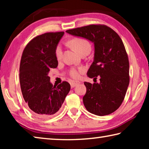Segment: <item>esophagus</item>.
Listing matches in <instances>:
<instances>
[{"instance_id":"1","label":"esophagus","mask_w":149,"mask_h":149,"mask_svg":"<svg viewBox=\"0 0 149 149\" xmlns=\"http://www.w3.org/2000/svg\"><path fill=\"white\" fill-rule=\"evenodd\" d=\"M80 84V82L79 81H70V85H71V87H74L75 86H77V85H79Z\"/></svg>"}]
</instances>
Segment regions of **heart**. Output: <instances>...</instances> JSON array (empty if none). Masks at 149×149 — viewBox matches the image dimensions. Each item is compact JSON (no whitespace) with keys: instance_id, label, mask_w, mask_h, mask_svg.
I'll return each instance as SVG.
<instances>
[{"instance_id":"obj_1","label":"heart","mask_w":149,"mask_h":149,"mask_svg":"<svg viewBox=\"0 0 149 149\" xmlns=\"http://www.w3.org/2000/svg\"><path fill=\"white\" fill-rule=\"evenodd\" d=\"M71 45L73 48L76 50V51L81 54L84 52H89L91 50V45L89 41L87 39L84 38H75L72 40ZM56 56L57 59L60 60L62 56V48L60 45H58L56 49ZM84 69L79 68V69H74L73 68L70 71V76L73 78H77L79 76L81 73L84 72Z\"/></svg>"}]
</instances>
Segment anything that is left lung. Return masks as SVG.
Masks as SVG:
<instances>
[{
    "label": "left lung",
    "mask_w": 149,
    "mask_h": 149,
    "mask_svg": "<svg viewBox=\"0 0 149 149\" xmlns=\"http://www.w3.org/2000/svg\"><path fill=\"white\" fill-rule=\"evenodd\" d=\"M66 32L94 45V58L87 75L94 79L99 76L100 83L84 82L85 108L100 116L112 114L122 104L130 84L129 60L122 39L104 25H90Z\"/></svg>",
    "instance_id": "1"
}]
</instances>
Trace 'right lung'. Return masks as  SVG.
<instances>
[{"instance_id": "add662e5", "label": "right lung", "mask_w": 149, "mask_h": 149, "mask_svg": "<svg viewBox=\"0 0 149 149\" xmlns=\"http://www.w3.org/2000/svg\"><path fill=\"white\" fill-rule=\"evenodd\" d=\"M64 32L46 33L26 45L19 65V83L25 101L34 114L47 118L62 107L70 90L63 81L58 86L50 81V68L58 66L56 49Z\"/></svg>"}]
</instances>
